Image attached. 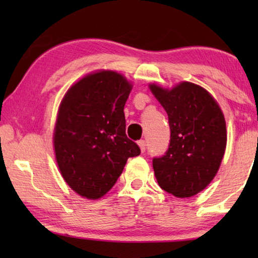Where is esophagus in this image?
I'll use <instances>...</instances> for the list:
<instances>
[{"instance_id":"34e87169","label":"esophagus","mask_w":258,"mask_h":258,"mask_svg":"<svg viewBox=\"0 0 258 258\" xmlns=\"http://www.w3.org/2000/svg\"><path fill=\"white\" fill-rule=\"evenodd\" d=\"M139 146H140V148H141V151H142V153H144V151H146V149H147V143H146V141H144V140H140V141H139Z\"/></svg>"}]
</instances>
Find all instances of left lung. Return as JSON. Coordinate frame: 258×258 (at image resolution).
<instances>
[{
  "mask_svg": "<svg viewBox=\"0 0 258 258\" xmlns=\"http://www.w3.org/2000/svg\"><path fill=\"white\" fill-rule=\"evenodd\" d=\"M150 89L168 114L170 142L164 155L153 158L158 184L179 199L202 191L217 174L227 129L217 102L202 87L179 83L171 90Z\"/></svg>",
  "mask_w": 258,
  "mask_h": 258,
  "instance_id": "left-lung-1",
  "label": "left lung"
}]
</instances>
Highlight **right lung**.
Wrapping results in <instances>:
<instances>
[{"label":"right lung","instance_id":"1","mask_svg":"<svg viewBox=\"0 0 258 258\" xmlns=\"http://www.w3.org/2000/svg\"><path fill=\"white\" fill-rule=\"evenodd\" d=\"M132 90L115 72L90 74L70 88L56 119L54 147L59 171L79 195L97 200L115 185L129 157L141 149L125 134Z\"/></svg>","mask_w":258,"mask_h":258}]
</instances>
